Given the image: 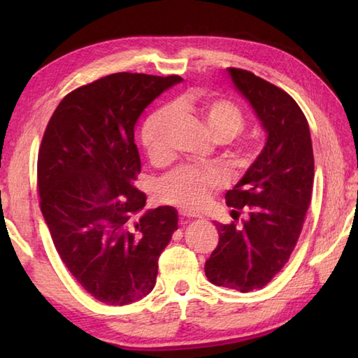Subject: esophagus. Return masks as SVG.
Instances as JSON below:
<instances>
[{"label":"esophagus","instance_id":"esophagus-1","mask_svg":"<svg viewBox=\"0 0 358 358\" xmlns=\"http://www.w3.org/2000/svg\"><path fill=\"white\" fill-rule=\"evenodd\" d=\"M180 217H181V218H187V220H191V218H199V215H196V214H192V212H187V210H180Z\"/></svg>","mask_w":358,"mask_h":358}]
</instances>
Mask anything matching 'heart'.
I'll use <instances>...</instances> for the list:
<instances>
[{
    "label": "heart",
    "instance_id": "heart-1",
    "mask_svg": "<svg viewBox=\"0 0 358 358\" xmlns=\"http://www.w3.org/2000/svg\"><path fill=\"white\" fill-rule=\"evenodd\" d=\"M177 108L199 113L215 141H231L245 126L237 106L226 100L209 98V100H203L196 104L180 101L177 103ZM173 121L175 110L171 106H166V108L152 113L144 123L141 141L152 162L159 163L169 157V132ZM218 185L220 177L215 172H203L194 169V167H180L159 181L157 194L158 199L167 204L195 210L206 204L210 189Z\"/></svg>",
    "mask_w": 358,
    "mask_h": 358
}]
</instances>
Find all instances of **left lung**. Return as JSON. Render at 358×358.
I'll return each mask as SVG.
<instances>
[{
	"label": "left lung",
	"instance_id": "8db88e82",
	"mask_svg": "<svg viewBox=\"0 0 358 358\" xmlns=\"http://www.w3.org/2000/svg\"><path fill=\"white\" fill-rule=\"evenodd\" d=\"M226 72L260 121L266 141L226 192L232 218L241 209L248 218L241 224L215 222L220 238L204 272L217 286L250 292L269 283L299 241L314 186V152L308 120L291 95L252 72Z\"/></svg>",
	"mask_w": 358,
	"mask_h": 358
}]
</instances>
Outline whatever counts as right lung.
<instances>
[{"mask_svg": "<svg viewBox=\"0 0 358 358\" xmlns=\"http://www.w3.org/2000/svg\"><path fill=\"white\" fill-rule=\"evenodd\" d=\"M181 81L108 75L66 95L45 127L38 152L44 222L66 268L106 305H131L154 289L158 258L178 227L172 206L143 212L134 131L144 109Z\"/></svg>", "mask_w": 358, "mask_h": 358, "instance_id": "1", "label": "right lung"}]
</instances>
